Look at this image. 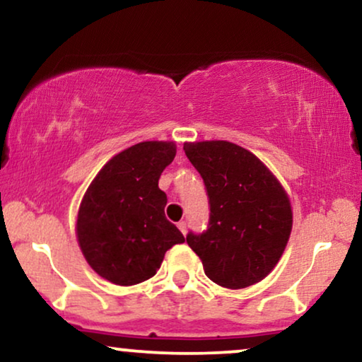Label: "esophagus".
Here are the masks:
<instances>
[{
  "label": "esophagus",
  "instance_id": "34e87169",
  "mask_svg": "<svg viewBox=\"0 0 362 362\" xmlns=\"http://www.w3.org/2000/svg\"><path fill=\"white\" fill-rule=\"evenodd\" d=\"M178 228H180V232L182 234H187V222H178Z\"/></svg>",
  "mask_w": 362,
  "mask_h": 362
}]
</instances>
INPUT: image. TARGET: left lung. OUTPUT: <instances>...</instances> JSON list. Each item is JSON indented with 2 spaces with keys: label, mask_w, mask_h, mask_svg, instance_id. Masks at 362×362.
<instances>
[{
  "label": "left lung",
  "mask_w": 362,
  "mask_h": 362,
  "mask_svg": "<svg viewBox=\"0 0 362 362\" xmlns=\"http://www.w3.org/2000/svg\"><path fill=\"white\" fill-rule=\"evenodd\" d=\"M184 150L209 195L207 228L187 235L205 276L227 289L262 281L276 267L291 235L286 190L254 153L230 141H195L184 144Z\"/></svg>",
  "instance_id": "1"
}]
</instances>
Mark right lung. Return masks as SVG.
Here are the masks:
<instances>
[{"label":"right lung","instance_id":"add662e5","mask_svg":"<svg viewBox=\"0 0 362 362\" xmlns=\"http://www.w3.org/2000/svg\"><path fill=\"white\" fill-rule=\"evenodd\" d=\"M173 141H141L93 178L80 204L76 237L86 262L117 286L153 277L170 247L185 242L167 221L158 178L175 158Z\"/></svg>","mask_w":362,"mask_h":362}]
</instances>
